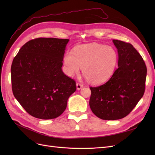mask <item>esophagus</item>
Masks as SVG:
<instances>
[{
    "label": "esophagus",
    "mask_w": 155,
    "mask_h": 155,
    "mask_svg": "<svg viewBox=\"0 0 155 155\" xmlns=\"http://www.w3.org/2000/svg\"><path fill=\"white\" fill-rule=\"evenodd\" d=\"M83 87V85H81V83H76V87H77L78 90H80L81 88H82Z\"/></svg>",
    "instance_id": "obj_1"
}]
</instances>
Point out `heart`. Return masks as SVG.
<instances>
[{
	"mask_svg": "<svg viewBox=\"0 0 155 155\" xmlns=\"http://www.w3.org/2000/svg\"><path fill=\"white\" fill-rule=\"evenodd\" d=\"M118 61V53L113 47L97 43L79 45L74 49V53L68 51L64 56L67 75L72 76L83 68L84 76L92 84L103 83L109 79Z\"/></svg>",
	"mask_w": 155,
	"mask_h": 155,
	"instance_id": "b5f03b06",
	"label": "heart"
}]
</instances>
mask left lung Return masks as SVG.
Instances as JSON below:
<instances>
[{"label":"left lung","mask_w":155,"mask_h":155,"mask_svg":"<svg viewBox=\"0 0 155 155\" xmlns=\"http://www.w3.org/2000/svg\"><path fill=\"white\" fill-rule=\"evenodd\" d=\"M112 42L118 50V68L104 85L90 87L91 109L105 120L121 119L133 110L143 95L147 76L144 61L132 45Z\"/></svg>","instance_id":"8db88e82"}]
</instances>
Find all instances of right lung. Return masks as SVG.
Segmentation results:
<instances>
[{
	"label": "right lung",
	"mask_w": 155,
	"mask_h": 155,
	"mask_svg": "<svg viewBox=\"0 0 155 155\" xmlns=\"http://www.w3.org/2000/svg\"><path fill=\"white\" fill-rule=\"evenodd\" d=\"M69 39L36 38L27 42L14 58L11 67L14 96L31 116L56 118L66 109L76 83L62 71Z\"/></svg>",
	"instance_id": "1"
}]
</instances>
